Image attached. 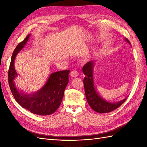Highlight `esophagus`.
<instances>
[{
	"instance_id": "34e87169",
	"label": "esophagus",
	"mask_w": 147,
	"mask_h": 147,
	"mask_svg": "<svg viewBox=\"0 0 147 147\" xmlns=\"http://www.w3.org/2000/svg\"><path fill=\"white\" fill-rule=\"evenodd\" d=\"M70 75L72 77H77L78 75V72L76 70H72L70 72Z\"/></svg>"
}]
</instances>
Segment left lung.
Listing matches in <instances>:
<instances>
[{
  "mask_svg": "<svg viewBox=\"0 0 147 147\" xmlns=\"http://www.w3.org/2000/svg\"><path fill=\"white\" fill-rule=\"evenodd\" d=\"M124 40L131 45L130 42L126 38ZM95 61L88 62L83 67V73L86 75L83 79V84L85 95L88 103L95 112L100 113H105L112 112L121 105L126 100L127 97L118 102H111L103 98L97 92L94 82V67Z\"/></svg>",
  "mask_w": 147,
  "mask_h": 147,
  "instance_id": "8db88e82",
  "label": "left lung"
}]
</instances>
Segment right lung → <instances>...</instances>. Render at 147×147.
<instances>
[{
    "instance_id": "add662e5",
    "label": "right lung",
    "mask_w": 147,
    "mask_h": 147,
    "mask_svg": "<svg viewBox=\"0 0 147 147\" xmlns=\"http://www.w3.org/2000/svg\"><path fill=\"white\" fill-rule=\"evenodd\" d=\"M29 34L15 49L8 70V83L15 100L24 109L38 115H49L55 113L63 100L65 89L69 83L70 70L53 72L49 75L44 85L34 92H26L18 88L15 80L18 77L15 67V58L29 40Z\"/></svg>"
}]
</instances>
